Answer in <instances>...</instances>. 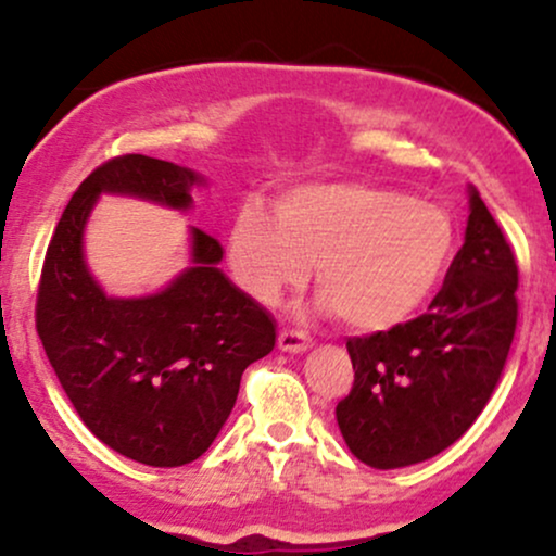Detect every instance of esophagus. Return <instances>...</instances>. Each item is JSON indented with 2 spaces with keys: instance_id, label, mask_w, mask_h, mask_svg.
Segmentation results:
<instances>
[{
  "instance_id": "esophagus-1",
  "label": "esophagus",
  "mask_w": 556,
  "mask_h": 556,
  "mask_svg": "<svg viewBox=\"0 0 556 556\" xmlns=\"http://www.w3.org/2000/svg\"><path fill=\"white\" fill-rule=\"evenodd\" d=\"M277 342L279 350H285V353H305L311 348V337L300 329H282Z\"/></svg>"
}]
</instances>
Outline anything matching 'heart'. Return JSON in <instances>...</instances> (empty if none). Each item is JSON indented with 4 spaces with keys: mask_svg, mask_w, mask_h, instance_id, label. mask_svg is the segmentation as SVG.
Returning <instances> with one entry per match:
<instances>
[{
    "mask_svg": "<svg viewBox=\"0 0 556 556\" xmlns=\"http://www.w3.org/2000/svg\"><path fill=\"white\" fill-rule=\"evenodd\" d=\"M460 229L450 208L374 182L300 185L277 219L242 206L229 229L240 285L271 305L308 282L353 331H387L424 308L455 261Z\"/></svg>",
    "mask_w": 556,
    "mask_h": 556,
    "instance_id": "heart-1",
    "label": "heart"
}]
</instances>
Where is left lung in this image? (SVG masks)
I'll return each mask as SVG.
<instances>
[{
	"label": "left lung",
	"instance_id": "1",
	"mask_svg": "<svg viewBox=\"0 0 556 556\" xmlns=\"http://www.w3.org/2000/svg\"><path fill=\"white\" fill-rule=\"evenodd\" d=\"M518 261L470 190L465 242L429 311L350 337L355 381L337 402L350 452L379 470L439 455L473 426L500 381L518 327Z\"/></svg>",
	"mask_w": 556,
	"mask_h": 556
}]
</instances>
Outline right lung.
Segmentation results:
<instances>
[{"instance_id":"right-lung-1","label":"right lung","mask_w":556,"mask_h":556,"mask_svg":"<svg viewBox=\"0 0 556 556\" xmlns=\"http://www.w3.org/2000/svg\"><path fill=\"white\" fill-rule=\"evenodd\" d=\"M201 177L162 159L96 167L56 222L36 295V331L83 424L130 460L177 468L212 446L240 379L277 342L271 316L216 269L219 240L193 227V266L151 298H106L83 261L99 193L188 208Z\"/></svg>"}]
</instances>
